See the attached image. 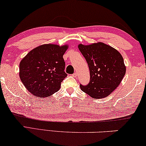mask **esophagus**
Returning <instances> with one entry per match:
<instances>
[{"label": "esophagus", "mask_w": 146, "mask_h": 146, "mask_svg": "<svg viewBox=\"0 0 146 146\" xmlns=\"http://www.w3.org/2000/svg\"><path fill=\"white\" fill-rule=\"evenodd\" d=\"M72 76H73V77H77V73H74L73 74V75H72Z\"/></svg>", "instance_id": "34e87169"}]
</instances>
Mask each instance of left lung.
I'll use <instances>...</instances> for the list:
<instances>
[{"mask_svg": "<svg viewBox=\"0 0 146 146\" xmlns=\"http://www.w3.org/2000/svg\"><path fill=\"white\" fill-rule=\"evenodd\" d=\"M79 50L85 58L90 70V82L80 89L93 98L107 97L121 83L126 73L121 54L103 42L90 45L80 44Z\"/></svg>", "mask_w": 146, "mask_h": 146, "instance_id": "left-lung-1", "label": "left lung"}]
</instances>
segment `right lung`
<instances>
[{"label":"right lung","instance_id":"add662e5","mask_svg":"<svg viewBox=\"0 0 146 146\" xmlns=\"http://www.w3.org/2000/svg\"><path fill=\"white\" fill-rule=\"evenodd\" d=\"M68 46L42 44L30 51L19 64V77L23 85L36 96H50L60 90L67 76L63 56Z\"/></svg>","mask_w":146,"mask_h":146}]
</instances>
